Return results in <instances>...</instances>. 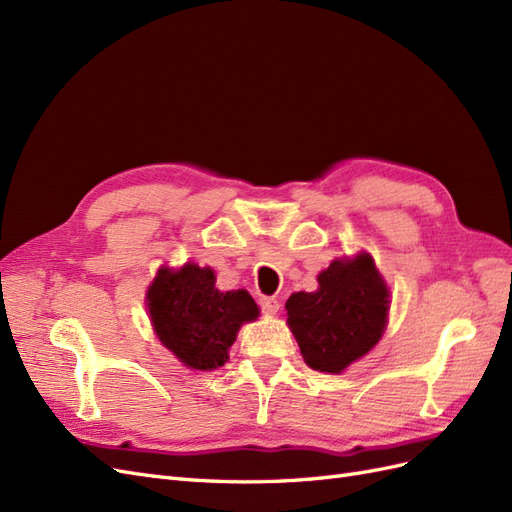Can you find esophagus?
I'll use <instances>...</instances> for the list:
<instances>
[{"label":"esophagus","instance_id":"34e87169","mask_svg":"<svg viewBox=\"0 0 512 512\" xmlns=\"http://www.w3.org/2000/svg\"><path fill=\"white\" fill-rule=\"evenodd\" d=\"M260 309L265 314H277V312H280V301H277L275 297H262L260 299Z\"/></svg>","mask_w":512,"mask_h":512}]
</instances>
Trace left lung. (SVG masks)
<instances>
[{"instance_id":"left-lung-1","label":"left lung","mask_w":512,"mask_h":512,"mask_svg":"<svg viewBox=\"0 0 512 512\" xmlns=\"http://www.w3.org/2000/svg\"><path fill=\"white\" fill-rule=\"evenodd\" d=\"M389 307L374 258L359 254L333 260L318 275L316 292L290 294L286 322L309 367L342 374L380 342Z\"/></svg>"}]
</instances>
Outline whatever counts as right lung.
Listing matches in <instances>:
<instances>
[{"label":"right lung","mask_w":512,"mask_h":512,"mask_svg":"<svg viewBox=\"0 0 512 512\" xmlns=\"http://www.w3.org/2000/svg\"><path fill=\"white\" fill-rule=\"evenodd\" d=\"M147 307L160 342L185 367L200 371L222 367L241 324L260 314L250 292H220L213 271L194 262L160 269L147 290Z\"/></svg>","instance_id":"obj_1"}]
</instances>
